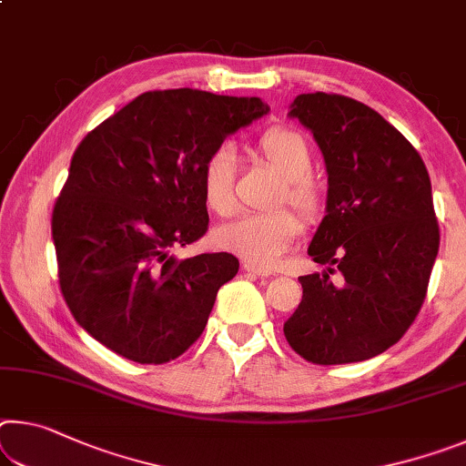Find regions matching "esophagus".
I'll return each instance as SVG.
<instances>
[{
    "label": "esophagus",
    "mask_w": 466,
    "mask_h": 466,
    "mask_svg": "<svg viewBox=\"0 0 466 466\" xmlns=\"http://www.w3.org/2000/svg\"><path fill=\"white\" fill-rule=\"evenodd\" d=\"M242 269L248 271V273H255V276H261V278L271 276V271L268 268H259V265H253V263H248V261L242 263Z\"/></svg>",
    "instance_id": "34e87169"
}]
</instances>
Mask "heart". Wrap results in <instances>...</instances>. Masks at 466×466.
Segmentation results:
<instances>
[{
    "instance_id": "b5f03b06",
    "label": "heart",
    "mask_w": 466,
    "mask_h": 466,
    "mask_svg": "<svg viewBox=\"0 0 466 466\" xmlns=\"http://www.w3.org/2000/svg\"><path fill=\"white\" fill-rule=\"evenodd\" d=\"M257 155L269 167L282 176V187L278 188L273 205H292L302 218L317 216L321 207V193L311 178L313 155L305 137L290 128H271L257 143ZM236 157L230 147H218L207 155L198 187L203 203L218 216H228L236 207L234 195ZM300 221L292 211L279 209L271 213H247L213 230V242L221 250L238 255L259 268L279 259V255L297 240Z\"/></svg>"
}]
</instances>
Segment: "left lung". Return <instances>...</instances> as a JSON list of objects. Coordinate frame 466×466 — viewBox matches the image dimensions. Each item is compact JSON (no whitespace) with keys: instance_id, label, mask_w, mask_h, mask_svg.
<instances>
[{"instance_id":"obj_1","label":"left lung","mask_w":466,"mask_h":466,"mask_svg":"<svg viewBox=\"0 0 466 466\" xmlns=\"http://www.w3.org/2000/svg\"><path fill=\"white\" fill-rule=\"evenodd\" d=\"M288 116L319 147L328 201L309 245L326 269L299 278L284 336L311 363H357L396 344L423 305L440 248L431 180L415 147L365 103L305 93Z\"/></svg>"}]
</instances>
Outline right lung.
Wrapping results in <instances>:
<instances>
[{
    "instance_id": "right-lung-1",
    "label": "right lung",
    "mask_w": 466,
    "mask_h": 466,
    "mask_svg": "<svg viewBox=\"0 0 466 466\" xmlns=\"http://www.w3.org/2000/svg\"><path fill=\"white\" fill-rule=\"evenodd\" d=\"M269 112L257 97L197 88L138 95L74 151L51 234L74 319L140 365L167 363L203 334L228 253L172 255L207 232L198 187L207 155Z\"/></svg>"
}]
</instances>
